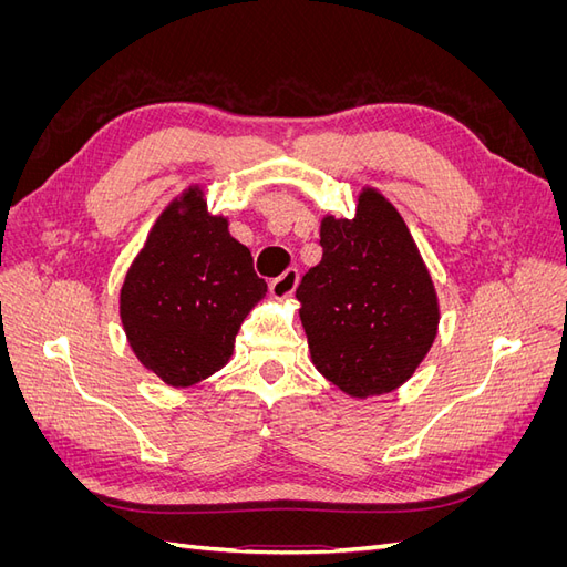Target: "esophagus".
<instances>
[{"label": "esophagus", "mask_w": 567, "mask_h": 567, "mask_svg": "<svg viewBox=\"0 0 567 567\" xmlns=\"http://www.w3.org/2000/svg\"><path fill=\"white\" fill-rule=\"evenodd\" d=\"M298 279H300V271L298 269H286L281 277H277L274 279L271 284H269V293H271V298H288V296H293V290H296V286H298Z\"/></svg>", "instance_id": "1"}]
</instances>
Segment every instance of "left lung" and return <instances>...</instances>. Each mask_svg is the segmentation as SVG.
Returning a JSON list of instances; mask_svg holds the SVG:
<instances>
[{
	"label": "left lung",
	"mask_w": 567,
	"mask_h": 567,
	"mask_svg": "<svg viewBox=\"0 0 567 567\" xmlns=\"http://www.w3.org/2000/svg\"><path fill=\"white\" fill-rule=\"evenodd\" d=\"M321 262L296 288L315 367L354 398L390 392L437 333L435 288L404 219L367 188L352 219L321 221Z\"/></svg>",
	"instance_id": "8db88e82"
}]
</instances>
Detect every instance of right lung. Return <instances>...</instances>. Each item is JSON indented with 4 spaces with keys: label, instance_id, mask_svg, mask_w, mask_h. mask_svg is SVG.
Segmentation results:
<instances>
[{
    "label": "right lung",
    "instance_id": "1",
    "mask_svg": "<svg viewBox=\"0 0 567 567\" xmlns=\"http://www.w3.org/2000/svg\"><path fill=\"white\" fill-rule=\"evenodd\" d=\"M265 293L250 250L192 188L161 215L130 267L120 317L142 364L167 385L186 388L227 364L238 329Z\"/></svg>",
    "mask_w": 567,
    "mask_h": 567
}]
</instances>
